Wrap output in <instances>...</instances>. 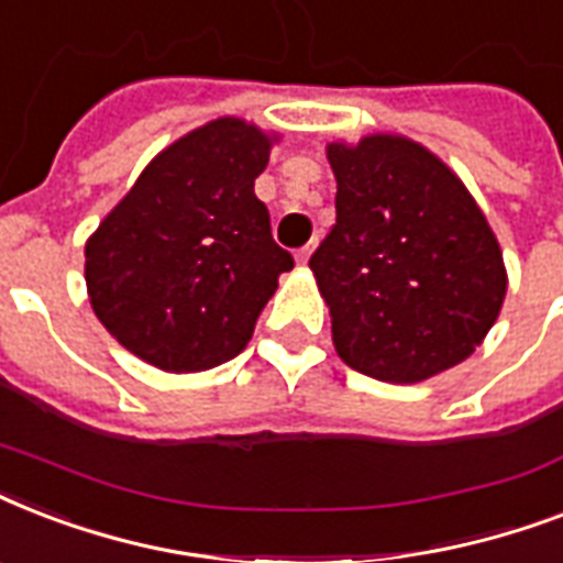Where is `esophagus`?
Listing matches in <instances>:
<instances>
[{
    "label": "esophagus",
    "mask_w": 563,
    "mask_h": 563,
    "mask_svg": "<svg viewBox=\"0 0 563 563\" xmlns=\"http://www.w3.org/2000/svg\"><path fill=\"white\" fill-rule=\"evenodd\" d=\"M312 247H316V242H312V245L298 247V254H295V260H298L300 265H307V263H309V256H312Z\"/></svg>",
    "instance_id": "obj_1"
}]
</instances>
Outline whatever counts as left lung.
<instances>
[{
    "mask_svg": "<svg viewBox=\"0 0 563 563\" xmlns=\"http://www.w3.org/2000/svg\"><path fill=\"white\" fill-rule=\"evenodd\" d=\"M335 224L309 260L353 371L420 383L488 335L506 265L488 219L435 154L406 136L330 143Z\"/></svg>",
    "mask_w": 563,
    "mask_h": 563,
    "instance_id": "obj_1",
    "label": "left lung"
}]
</instances>
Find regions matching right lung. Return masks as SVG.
<instances>
[{
	"instance_id": "obj_1",
	"label": "right lung",
	"mask_w": 563,
	"mask_h": 563,
	"mask_svg": "<svg viewBox=\"0 0 563 563\" xmlns=\"http://www.w3.org/2000/svg\"><path fill=\"white\" fill-rule=\"evenodd\" d=\"M272 136L224 117L163 148L84 247L92 312L122 347L172 374L245 351L295 260L254 180Z\"/></svg>"
}]
</instances>
